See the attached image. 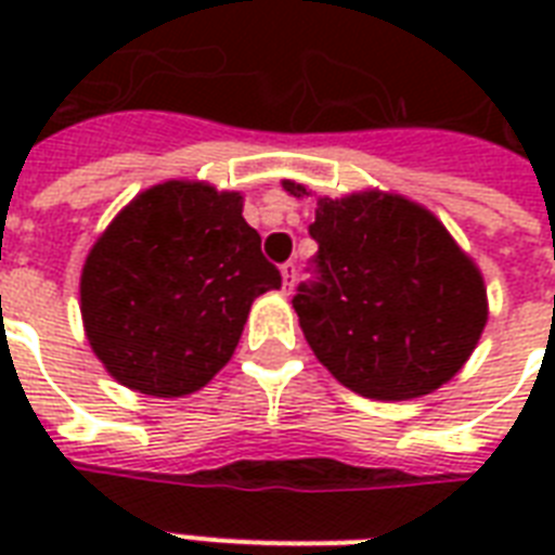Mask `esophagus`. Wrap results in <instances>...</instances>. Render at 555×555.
<instances>
[{
    "mask_svg": "<svg viewBox=\"0 0 555 555\" xmlns=\"http://www.w3.org/2000/svg\"><path fill=\"white\" fill-rule=\"evenodd\" d=\"M294 282H296V268L287 261V264H282V287H285V291H294Z\"/></svg>",
    "mask_w": 555,
    "mask_h": 555,
    "instance_id": "obj_1",
    "label": "esophagus"
}]
</instances>
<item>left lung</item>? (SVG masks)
Listing matches in <instances>:
<instances>
[{"mask_svg":"<svg viewBox=\"0 0 555 555\" xmlns=\"http://www.w3.org/2000/svg\"><path fill=\"white\" fill-rule=\"evenodd\" d=\"M294 198L311 195L282 181ZM317 279L294 308L325 369L371 400L429 395L464 369L487 325V287L429 209L397 192L317 198Z\"/></svg>","mask_w":555,"mask_h":555,"instance_id":"1","label":"left lung"}]
</instances>
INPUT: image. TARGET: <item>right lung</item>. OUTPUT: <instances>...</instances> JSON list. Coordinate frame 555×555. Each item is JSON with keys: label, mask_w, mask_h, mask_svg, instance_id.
Instances as JSON below:
<instances>
[{"label": "right lung", "mask_w": 555, "mask_h": 555, "mask_svg": "<svg viewBox=\"0 0 555 555\" xmlns=\"http://www.w3.org/2000/svg\"><path fill=\"white\" fill-rule=\"evenodd\" d=\"M242 209V192L164 181L100 233L82 264L80 313L120 386L184 397L230 363L253 299L282 287Z\"/></svg>", "instance_id": "right-lung-1"}]
</instances>
